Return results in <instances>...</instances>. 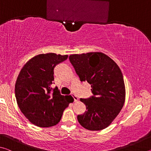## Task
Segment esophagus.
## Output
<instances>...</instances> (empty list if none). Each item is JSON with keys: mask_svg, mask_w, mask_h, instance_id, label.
Returning a JSON list of instances; mask_svg holds the SVG:
<instances>
[{"mask_svg": "<svg viewBox=\"0 0 151 151\" xmlns=\"http://www.w3.org/2000/svg\"><path fill=\"white\" fill-rule=\"evenodd\" d=\"M72 96H73V99H74V102L78 101V97L76 96L75 95V94H72Z\"/></svg>", "mask_w": 151, "mask_h": 151, "instance_id": "1", "label": "esophagus"}]
</instances>
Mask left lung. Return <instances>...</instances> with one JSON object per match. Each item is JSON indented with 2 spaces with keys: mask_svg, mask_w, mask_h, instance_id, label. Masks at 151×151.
<instances>
[{
  "mask_svg": "<svg viewBox=\"0 0 151 151\" xmlns=\"http://www.w3.org/2000/svg\"><path fill=\"white\" fill-rule=\"evenodd\" d=\"M81 82L87 81L93 94L81 99L86 111L77 116L82 127L101 131L109 127L121 111L125 101L124 82L119 66L103 52H88L69 56Z\"/></svg>",
  "mask_w": 151,
  "mask_h": 151,
  "instance_id": "left-lung-1",
  "label": "left lung"
}]
</instances>
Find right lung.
Wrapping results in <instances>:
<instances>
[{"mask_svg": "<svg viewBox=\"0 0 151 151\" xmlns=\"http://www.w3.org/2000/svg\"><path fill=\"white\" fill-rule=\"evenodd\" d=\"M68 55L40 54L28 61L18 76L15 96L20 111L32 124L50 127L58 123L63 111L70 103L58 88L50 86L55 66L67 59Z\"/></svg>", "mask_w": 151, "mask_h": 151, "instance_id": "obj_1", "label": "right lung"}]
</instances>
